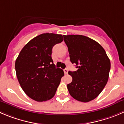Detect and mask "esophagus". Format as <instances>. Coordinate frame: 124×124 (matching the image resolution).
<instances>
[{
  "label": "esophagus",
  "mask_w": 124,
  "mask_h": 124,
  "mask_svg": "<svg viewBox=\"0 0 124 124\" xmlns=\"http://www.w3.org/2000/svg\"><path fill=\"white\" fill-rule=\"evenodd\" d=\"M64 74H68V69H64Z\"/></svg>",
  "instance_id": "esophagus-1"
}]
</instances>
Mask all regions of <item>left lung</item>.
I'll list each match as a JSON object with an SVG mask.
<instances>
[{
    "label": "left lung",
    "instance_id": "8db88e82",
    "mask_svg": "<svg viewBox=\"0 0 124 124\" xmlns=\"http://www.w3.org/2000/svg\"><path fill=\"white\" fill-rule=\"evenodd\" d=\"M71 63L76 71H69L72 81L68 85L70 95L88 102L98 96L105 86L111 63L105 50L97 42L83 35H63Z\"/></svg>",
    "mask_w": 124,
    "mask_h": 124
}]
</instances>
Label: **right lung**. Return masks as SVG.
<instances>
[{
	"instance_id": "obj_1",
	"label": "right lung",
	"mask_w": 124,
	"mask_h": 124,
	"mask_svg": "<svg viewBox=\"0 0 124 124\" xmlns=\"http://www.w3.org/2000/svg\"><path fill=\"white\" fill-rule=\"evenodd\" d=\"M63 41L61 35L42 33L30 40L16 59L15 69L19 83L34 101L44 102L55 95L64 72L55 68L52 50Z\"/></svg>"
}]
</instances>
